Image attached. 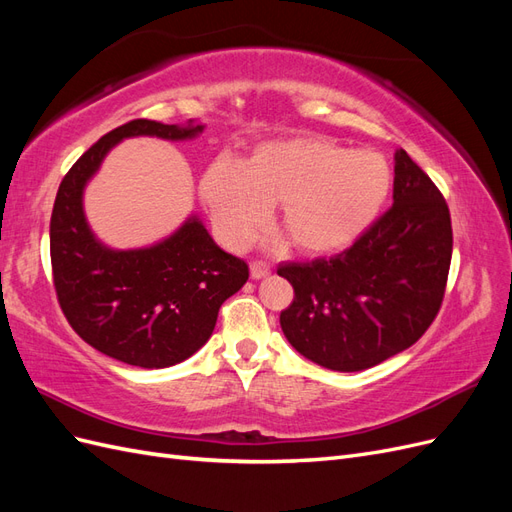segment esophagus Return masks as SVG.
<instances>
[{
  "mask_svg": "<svg viewBox=\"0 0 512 512\" xmlns=\"http://www.w3.org/2000/svg\"><path fill=\"white\" fill-rule=\"evenodd\" d=\"M269 273H271V267L267 265V262L254 260L252 265H250V275H252V280H262V277H267Z\"/></svg>",
  "mask_w": 512,
  "mask_h": 512,
  "instance_id": "obj_1",
  "label": "esophagus"
}]
</instances>
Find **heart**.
Masks as SVG:
<instances>
[{
  "label": "heart",
  "instance_id": "heart-1",
  "mask_svg": "<svg viewBox=\"0 0 512 512\" xmlns=\"http://www.w3.org/2000/svg\"><path fill=\"white\" fill-rule=\"evenodd\" d=\"M391 185V166L380 153L305 136L262 143L243 162L215 158L200 175L198 194L228 247L250 241L277 203L297 250L331 254L374 226Z\"/></svg>",
  "mask_w": 512,
  "mask_h": 512
}]
</instances>
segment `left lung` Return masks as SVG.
I'll list each match as a JSON object with an SVG mask.
<instances>
[{
  "instance_id": "left-lung-1",
  "label": "left lung",
  "mask_w": 512,
  "mask_h": 512,
  "mask_svg": "<svg viewBox=\"0 0 512 512\" xmlns=\"http://www.w3.org/2000/svg\"><path fill=\"white\" fill-rule=\"evenodd\" d=\"M451 213L433 181L395 151L393 207L346 252L284 262L294 288L280 316L290 346L333 371H363L410 348L442 305Z\"/></svg>"
}]
</instances>
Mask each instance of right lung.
Listing matches in <instances>:
<instances>
[{"mask_svg": "<svg viewBox=\"0 0 512 512\" xmlns=\"http://www.w3.org/2000/svg\"><path fill=\"white\" fill-rule=\"evenodd\" d=\"M203 130L198 119L181 126L134 119L89 147L57 190L51 262L59 305L89 346L121 363L162 369L190 359L207 344L222 303L250 277L196 213L168 237L134 250L108 247L87 222L85 188L115 145L136 136L192 141Z\"/></svg>", "mask_w": 512, "mask_h": 512, "instance_id": "right-lung-1", "label": "right lung"}]
</instances>
